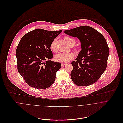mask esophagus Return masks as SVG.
I'll return each mask as SVG.
<instances>
[{
	"label": "esophagus",
	"instance_id": "34e87169",
	"mask_svg": "<svg viewBox=\"0 0 123 123\" xmlns=\"http://www.w3.org/2000/svg\"><path fill=\"white\" fill-rule=\"evenodd\" d=\"M66 65V63H62L61 64L62 66H64V65Z\"/></svg>",
	"mask_w": 123,
	"mask_h": 123
}]
</instances>
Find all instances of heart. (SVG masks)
<instances>
[{"instance_id":"heart-1","label":"heart","mask_w":123,"mask_h":123,"mask_svg":"<svg viewBox=\"0 0 123 123\" xmlns=\"http://www.w3.org/2000/svg\"><path fill=\"white\" fill-rule=\"evenodd\" d=\"M64 39L66 43L70 46H73L75 43L76 41L74 39L67 36H65L64 37ZM56 40H53V42L51 43L50 44V49L53 52H56ZM74 50L76 51H77V48H75ZM75 55L72 53H60L55 56V60L56 62H61V63H66L67 62L70 60L73 59L74 58Z\"/></svg>"}]
</instances>
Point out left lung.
<instances>
[{"instance_id": "obj_1", "label": "left lung", "mask_w": 123, "mask_h": 123, "mask_svg": "<svg viewBox=\"0 0 123 123\" xmlns=\"http://www.w3.org/2000/svg\"><path fill=\"white\" fill-rule=\"evenodd\" d=\"M64 32L80 41L81 50L71 62L72 80L77 86H87L96 82L105 70L109 49L105 38L89 26H81Z\"/></svg>"}]
</instances>
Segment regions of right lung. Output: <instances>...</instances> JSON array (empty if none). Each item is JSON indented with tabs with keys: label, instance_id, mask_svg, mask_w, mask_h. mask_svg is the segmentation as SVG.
Returning <instances> with one entry per match:
<instances>
[{
	"label": "right lung",
	"instance_id": "right-lung-1",
	"mask_svg": "<svg viewBox=\"0 0 123 123\" xmlns=\"http://www.w3.org/2000/svg\"><path fill=\"white\" fill-rule=\"evenodd\" d=\"M62 32L37 29L21 38L16 50L18 70L29 86L45 89L53 83L61 64L49 60L53 57L50 44Z\"/></svg>",
	"mask_w": 123,
	"mask_h": 123
}]
</instances>
